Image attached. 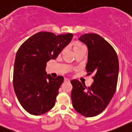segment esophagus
<instances>
[{
  "instance_id": "obj_1",
  "label": "esophagus",
  "mask_w": 132,
  "mask_h": 132,
  "mask_svg": "<svg viewBox=\"0 0 132 132\" xmlns=\"http://www.w3.org/2000/svg\"><path fill=\"white\" fill-rule=\"evenodd\" d=\"M64 82H69L70 80L69 79H67V78H65V79H64Z\"/></svg>"
}]
</instances>
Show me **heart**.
<instances>
[{"label":"heart","mask_w":132,"mask_h":132,"mask_svg":"<svg viewBox=\"0 0 132 132\" xmlns=\"http://www.w3.org/2000/svg\"><path fill=\"white\" fill-rule=\"evenodd\" d=\"M85 47V46L82 45H81V44H77V45L75 46L74 50H76V49L79 48V47Z\"/></svg>","instance_id":"1"}]
</instances>
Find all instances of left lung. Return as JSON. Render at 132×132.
<instances>
[{
	"instance_id": "obj_1",
	"label": "left lung",
	"mask_w": 132,
	"mask_h": 132,
	"mask_svg": "<svg viewBox=\"0 0 132 132\" xmlns=\"http://www.w3.org/2000/svg\"><path fill=\"white\" fill-rule=\"evenodd\" d=\"M79 40L88 47L86 69L88 75H94V81L88 88L76 79L71 81L72 104L79 114L93 117L106 108L116 92L118 58L112 46L96 34L82 35Z\"/></svg>"
}]
</instances>
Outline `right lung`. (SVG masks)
<instances>
[{"instance_id": "right-lung-1", "label": "right lung", "mask_w": 132, "mask_h": 132, "mask_svg": "<svg viewBox=\"0 0 132 132\" xmlns=\"http://www.w3.org/2000/svg\"><path fill=\"white\" fill-rule=\"evenodd\" d=\"M72 34L57 35L41 31L24 42L16 55L13 86L22 106L32 115H41L54 106L63 77H52L45 71L50 59L57 57L73 38Z\"/></svg>"}]
</instances>
